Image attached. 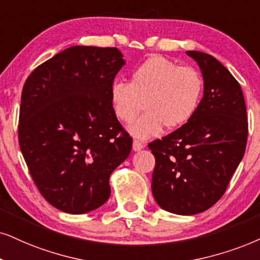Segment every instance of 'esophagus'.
<instances>
[{
	"label": "esophagus",
	"instance_id": "obj_1",
	"mask_svg": "<svg viewBox=\"0 0 260 260\" xmlns=\"http://www.w3.org/2000/svg\"><path fill=\"white\" fill-rule=\"evenodd\" d=\"M145 144L141 143L139 140H133V150L134 151H140L141 149H144Z\"/></svg>",
	"mask_w": 260,
	"mask_h": 260
}]
</instances>
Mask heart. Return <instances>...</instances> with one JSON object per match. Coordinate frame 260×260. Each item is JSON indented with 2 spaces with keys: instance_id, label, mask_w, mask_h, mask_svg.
Instances as JSON below:
<instances>
[{
  "instance_id": "1",
  "label": "heart",
  "mask_w": 260,
  "mask_h": 260,
  "mask_svg": "<svg viewBox=\"0 0 260 260\" xmlns=\"http://www.w3.org/2000/svg\"><path fill=\"white\" fill-rule=\"evenodd\" d=\"M203 91V78L196 68L154 55L134 68L129 84L111 85L110 102L124 123L137 119L144 103L146 113L128 129L134 137L147 139L159 134L164 126L176 129L188 122L198 110Z\"/></svg>"
}]
</instances>
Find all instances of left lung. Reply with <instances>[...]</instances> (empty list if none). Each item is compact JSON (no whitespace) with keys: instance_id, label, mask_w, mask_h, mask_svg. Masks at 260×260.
Listing matches in <instances>:
<instances>
[{"instance_id":"left-lung-1","label":"left lung","mask_w":260,"mask_h":260,"mask_svg":"<svg viewBox=\"0 0 260 260\" xmlns=\"http://www.w3.org/2000/svg\"><path fill=\"white\" fill-rule=\"evenodd\" d=\"M204 80L199 108L186 124L149 144L156 166L152 194L166 211L197 215L224 194L245 154L248 123L245 98L231 72L211 55L186 51Z\"/></svg>"}]
</instances>
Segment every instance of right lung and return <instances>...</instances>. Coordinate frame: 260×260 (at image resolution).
Returning a JSON list of instances; mask_svg holds the SVG:
<instances>
[{
    "label": "right lung",
    "instance_id": "add662e5",
    "mask_svg": "<svg viewBox=\"0 0 260 260\" xmlns=\"http://www.w3.org/2000/svg\"><path fill=\"white\" fill-rule=\"evenodd\" d=\"M126 63L117 48L75 45L38 66L25 81L19 145L45 200L80 215L109 199V177L132 150L110 87Z\"/></svg>",
    "mask_w": 260,
    "mask_h": 260
}]
</instances>
